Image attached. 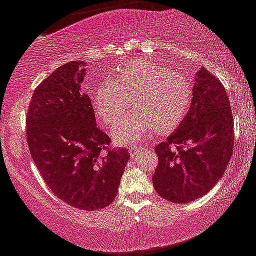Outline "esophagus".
Returning <instances> with one entry per match:
<instances>
[{"label": "esophagus", "instance_id": "1", "mask_svg": "<svg viewBox=\"0 0 256 256\" xmlns=\"http://www.w3.org/2000/svg\"><path fill=\"white\" fill-rule=\"evenodd\" d=\"M128 150H130V156H134L136 152L138 150V147H130V148H128Z\"/></svg>", "mask_w": 256, "mask_h": 256}]
</instances>
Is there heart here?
I'll return each instance as SVG.
<instances>
[{
  "mask_svg": "<svg viewBox=\"0 0 256 256\" xmlns=\"http://www.w3.org/2000/svg\"><path fill=\"white\" fill-rule=\"evenodd\" d=\"M191 80L188 75L172 70L166 65L150 62H132L120 68L116 79L104 80L92 98L94 112L103 126L126 116L110 130L116 144L138 142L150 130L168 132L184 122L192 102Z\"/></svg>",
  "mask_w": 256,
  "mask_h": 256,
  "instance_id": "1",
  "label": "heart"
}]
</instances>
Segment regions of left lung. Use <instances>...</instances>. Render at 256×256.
I'll return each instance as SVG.
<instances>
[{
    "mask_svg": "<svg viewBox=\"0 0 256 256\" xmlns=\"http://www.w3.org/2000/svg\"><path fill=\"white\" fill-rule=\"evenodd\" d=\"M190 110L176 130L156 146L154 190L184 204L202 197L222 177L234 150V122L220 80L201 68L194 75Z\"/></svg>",
    "mask_w": 256,
    "mask_h": 256,
    "instance_id": "1",
    "label": "left lung"
}]
</instances>
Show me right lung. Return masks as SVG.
<instances>
[{"label": "right lung", "mask_w": 256, "mask_h": 256, "mask_svg": "<svg viewBox=\"0 0 256 256\" xmlns=\"http://www.w3.org/2000/svg\"><path fill=\"white\" fill-rule=\"evenodd\" d=\"M85 64L66 62L36 88L26 137L52 194L72 208L96 211L116 198L130 153L109 148L110 138L96 126L92 100L82 85Z\"/></svg>", "instance_id": "right-lung-1"}]
</instances>
